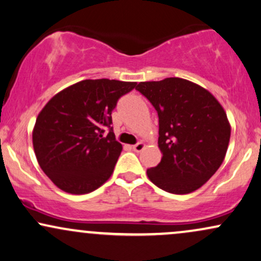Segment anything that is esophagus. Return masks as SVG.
Returning <instances> with one entry per match:
<instances>
[{"instance_id": "obj_1", "label": "esophagus", "mask_w": 261, "mask_h": 261, "mask_svg": "<svg viewBox=\"0 0 261 261\" xmlns=\"http://www.w3.org/2000/svg\"><path fill=\"white\" fill-rule=\"evenodd\" d=\"M144 147H146V144H144L143 142H138V143H136L135 146H133V149L136 151V153H140L141 150L144 149Z\"/></svg>"}]
</instances>
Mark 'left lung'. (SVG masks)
<instances>
[{
	"mask_svg": "<svg viewBox=\"0 0 261 261\" xmlns=\"http://www.w3.org/2000/svg\"><path fill=\"white\" fill-rule=\"evenodd\" d=\"M159 117L158 166L147 170L155 186L171 194H189L202 187L222 165L230 127L218 100L206 89L183 78L141 82Z\"/></svg>",
	"mask_w": 261,
	"mask_h": 261,
	"instance_id": "8db88e82",
	"label": "left lung"
}]
</instances>
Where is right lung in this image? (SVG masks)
<instances>
[{
	"instance_id": "add662e5",
	"label": "right lung",
	"mask_w": 261,
	"mask_h": 261,
	"mask_svg": "<svg viewBox=\"0 0 261 261\" xmlns=\"http://www.w3.org/2000/svg\"><path fill=\"white\" fill-rule=\"evenodd\" d=\"M135 82L85 79L58 92L39 112L32 131L37 161L50 180L70 194H88L113 173L123 150L112 111ZM110 133L104 135L106 127Z\"/></svg>"
}]
</instances>
